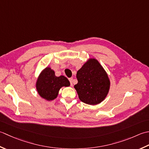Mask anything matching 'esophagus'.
<instances>
[{
    "label": "esophagus",
    "instance_id": "34e87169",
    "mask_svg": "<svg viewBox=\"0 0 149 149\" xmlns=\"http://www.w3.org/2000/svg\"><path fill=\"white\" fill-rule=\"evenodd\" d=\"M69 81H70V83H71V86H72V81H73V78H69Z\"/></svg>",
    "mask_w": 149,
    "mask_h": 149
}]
</instances>
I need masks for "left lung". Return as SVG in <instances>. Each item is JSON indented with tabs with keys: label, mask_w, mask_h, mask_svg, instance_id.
I'll use <instances>...</instances> for the list:
<instances>
[{
	"label": "left lung",
	"mask_w": 149,
	"mask_h": 149,
	"mask_svg": "<svg viewBox=\"0 0 149 149\" xmlns=\"http://www.w3.org/2000/svg\"><path fill=\"white\" fill-rule=\"evenodd\" d=\"M74 89L81 102L91 105L99 104L107 97L111 82L98 60L90 58L77 71Z\"/></svg>",
	"instance_id": "8db88e82"
}]
</instances>
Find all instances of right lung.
Here are the masks:
<instances>
[{
  "label": "right lung",
  "instance_id": "right-lung-1",
  "mask_svg": "<svg viewBox=\"0 0 149 149\" xmlns=\"http://www.w3.org/2000/svg\"><path fill=\"white\" fill-rule=\"evenodd\" d=\"M70 86L68 78L63 75L56 77L54 70L46 67L41 71L36 81V89L42 98L51 101L57 98L62 87Z\"/></svg>",
  "mask_w": 149,
  "mask_h": 149
}]
</instances>
